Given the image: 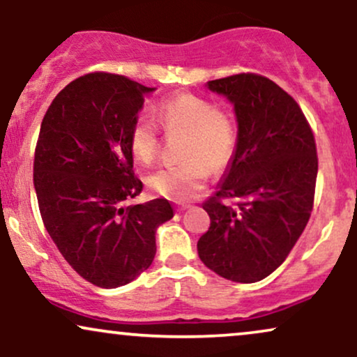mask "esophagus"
Returning <instances> with one entry per match:
<instances>
[{
	"label": "esophagus",
	"mask_w": 357,
	"mask_h": 357,
	"mask_svg": "<svg viewBox=\"0 0 357 357\" xmlns=\"http://www.w3.org/2000/svg\"><path fill=\"white\" fill-rule=\"evenodd\" d=\"M188 208H190V206H188V204H179L178 211H184V210H188Z\"/></svg>",
	"instance_id": "obj_1"
}]
</instances>
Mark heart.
I'll list each match as a JSON object with an SVG mask.
<instances>
[{"mask_svg": "<svg viewBox=\"0 0 357 357\" xmlns=\"http://www.w3.org/2000/svg\"><path fill=\"white\" fill-rule=\"evenodd\" d=\"M159 124L169 136H184V162L147 176V186L173 202H186L204 186L208 169L220 173L236 151V130L231 117L211 102L192 93L167 97L155 109ZM130 153L139 162H151L158 154L159 137L153 119L139 116L130 127Z\"/></svg>", "mask_w": 357, "mask_h": 357, "instance_id": "1", "label": "heart"}]
</instances>
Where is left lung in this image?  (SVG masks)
I'll list each match as a JSON object with an SVG mask.
<instances>
[{"mask_svg":"<svg viewBox=\"0 0 357 357\" xmlns=\"http://www.w3.org/2000/svg\"><path fill=\"white\" fill-rule=\"evenodd\" d=\"M206 87L233 105L238 132L218 191L203 203L211 223L198 255L220 277L253 284L284 264L310 218L314 134L297 102L267 77L238 73Z\"/></svg>","mask_w":357,"mask_h":357,"instance_id":"8db88e82","label":"left lung"}]
</instances>
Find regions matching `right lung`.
Masks as SVG:
<instances>
[{
	"label": "right lung",
	"instance_id": "add662e5",
	"mask_svg": "<svg viewBox=\"0 0 357 357\" xmlns=\"http://www.w3.org/2000/svg\"><path fill=\"white\" fill-rule=\"evenodd\" d=\"M153 87L96 72L67 85L45 114L33 184L48 235L90 284L116 289L155 255V230L173 218L167 199L127 204L141 195L130 127Z\"/></svg>",
	"mask_w": 357,
	"mask_h": 357
}]
</instances>
